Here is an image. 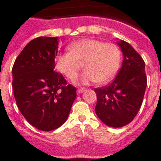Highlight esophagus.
Segmentation results:
<instances>
[{
	"label": "esophagus",
	"mask_w": 161,
	"mask_h": 161,
	"mask_svg": "<svg viewBox=\"0 0 161 161\" xmlns=\"http://www.w3.org/2000/svg\"><path fill=\"white\" fill-rule=\"evenodd\" d=\"M86 90V88H79L77 90V92L79 94H80V93H82V92H85Z\"/></svg>",
	"instance_id": "1"
}]
</instances>
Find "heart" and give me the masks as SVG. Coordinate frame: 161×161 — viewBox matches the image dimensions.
<instances>
[{
    "mask_svg": "<svg viewBox=\"0 0 161 161\" xmlns=\"http://www.w3.org/2000/svg\"><path fill=\"white\" fill-rule=\"evenodd\" d=\"M68 53L58 56L56 67L71 81H75L83 65L81 83L103 84L114 78L119 69L121 52L117 45L92 39H82L68 47Z\"/></svg>",
    "mask_w": 161,
    "mask_h": 161,
    "instance_id": "obj_1",
    "label": "heart"
}]
</instances>
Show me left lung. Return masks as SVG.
<instances>
[{"mask_svg":"<svg viewBox=\"0 0 161 161\" xmlns=\"http://www.w3.org/2000/svg\"><path fill=\"white\" fill-rule=\"evenodd\" d=\"M117 43L124 56L122 66L109 86L95 89V111L106 125L121 128L129 124L140 109L147 79L140 55L124 40Z\"/></svg>","mask_w":161,"mask_h":161,"instance_id":"8db88e82","label":"left lung"}]
</instances>
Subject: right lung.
Wrapping results in <instances>:
<instances>
[{
  "mask_svg": "<svg viewBox=\"0 0 161 161\" xmlns=\"http://www.w3.org/2000/svg\"><path fill=\"white\" fill-rule=\"evenodd\" d=\"M58 37L40 36L31 40L12 68V87L16 103L29 123L41 131H52L68 119L76 97V88L68 85L54 71Z\"/></svg>",
  "mask_w": 161,
  "mask_h": 161,
  "instance_id": "obj_1",
  "label": "right lung"
}]
</instances>
